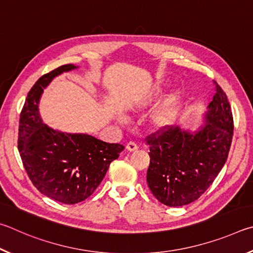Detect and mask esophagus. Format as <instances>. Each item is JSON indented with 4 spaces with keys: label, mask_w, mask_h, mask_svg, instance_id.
<instances>
[{
    "label": "esophagus",
    "mask_w": 253,
    "mask_h": 253,
    "mask_svg": "<svg viewBox=\"0 0 253 253\" xmlns=\"http://www.w3.org/2000/svg\"><path fill=\"white\" fill-rule=\"evenodd\" d=\"M138 144L133 142V141H130V142L126 144V150H129V151H135V150H138Z\"/></svg>",
    "instance_id": "34e87169"
}]
</instances>
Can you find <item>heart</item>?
<instances>
[{
  "instance_id": "b5f03b06",
  "label": "heart",
  "mask_w": 253,
  "mask_h": 253,
  "mask_svg": "<svg viewBox=\"0 0 253 253\" xmlns=\"http://www.w3.org/2000/svg\"><path fill=\"white\" fill-rule=\"evenodd\" d=\"M161 91V88L157 86L154 87L152 92L148 94L147 96L140 99L138 102H136L134 108L136 109H141L147 106L150 102L152 101V99L156 96L159 92ZM175 112V96H171L168 99L165 104H163L160 109H159L156 113L153 115V122L159 127H166L168 126H170L172 123V120H173V115Z\"/></svg>"
}]
</instances>
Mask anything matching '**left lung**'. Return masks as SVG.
Masks as SVG:
<instances>
[{
	"instance_id": "obj_1",
	"label": "left lung",
	"mask_w": 253,
	"mask_h": 253,
	"mask_svg": "<svg viewBox=\"0 0 253 253\" xmlns=\"http://www.w3.org/2000/svg\"><path fill=\"white\" fill-rule=\"evenodd\" d=\"M215 83V94L205 126L196 132L163 127L145 138L150 166L147 182L154 197L168 207L198 200L213 183L228 159L233 117L227 94Z\"/></svg>"
}]
</instances>
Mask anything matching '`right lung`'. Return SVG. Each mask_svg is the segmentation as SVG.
<instances>
[{"mask_svg": "<svg viewBox=\"0 0 253 253\" xmlns=\"http://www.w3.org/2000/svg\"><path fill=\"white\" fill-rule=\"evenodd\" d=\"M77 68L65 64L42 75L31 88L20 115L17 148L34 187L65 205L85 200L99 187L110 163L124 147L88 134L64 133L48 127L39 113L43 88L57 75Z\"/></svg>", "mask_w": 253, "mask_h": 253, "instance_id": "obj_1", "label": "right lung"}]
</instances>
